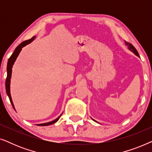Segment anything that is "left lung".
<instances>
[{
	"mask_svg": "<svg viewBox=\"0 0 152 152\" xmlns=\"http://www.w3.org/2000/svg\"><path fill=\"white\" fill-rule=\"evenodd\" d=\"M124 42H125V44H126V46H127V47H128V49H129V50H131V51H132L133 53H134V54H135V55H136V56H138V57H140V56H139V54H138V51H137V50H136V48H134V45H132V44H131V43H129L126 42V41H124ZM92 119H93V118H92ZM93 120H94V121H95V122H97V121H95V120H93Z\"/></svg>",
	"mask_w": 152,
	"mask_h": 152,
	"instance_id": "obj_1",
	"label": "left lung"
}]
</instances>
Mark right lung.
Masks as SVG:
<instances>
[{
	"label": "right lung",
	"instance_id": "right-lung-1",
	"mask_svg": "<svg viewBox=\"0 0 152 152\" xmlns=\"http://www.w3.org/2000/svg\"><path fill=\"white\" fill-rule=\"evenodd\" d=\"M36 37H33L32 39H29V40L25 41L23 42H22L21 43H20L19 45H18L17 47L16 48L15 50L14 51V53H12V55H11V57L9 58L7 61V78H6V81H5V88H6V93H7V95L9 97V99L10 100V102H11L12 107H13L14 109H15L14 108L13 102H12V97H11V94H10V80H11V77H12V67H13V65L15 62L16 58L19 55L20 52L21 51V50L23 48L24 46H26L29 43H30L32 41H34V39H35ZM61 115H59L57 119L53 120L52 122H46V123H43V124H38L37 125L39 126H48V125H50V124H55V122H57L58 121V120L59 119V118L61 117Z\"/></svg>",
	"mask_w": 152,
	"mask_h": 152
}]
</instances>
